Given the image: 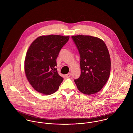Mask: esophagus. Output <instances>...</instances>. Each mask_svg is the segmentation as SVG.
<instances>
[{
  "label": "esophagus",
  "mask_w": 133,
  "mask_h": 133,
  "mask_svg": "<svg viewBox=\"0 0 133 133\" xmlns=\"http://www.w3.org/2000/svg\"><path fill=\"white\" fill-rule=\"evenodd\" d=\"M70 76H71V74H70V73H68V74H67V75H65V77H66V78H69Z\"/></svg>",
  "instance_id": "obj_1"
}]
</instances>
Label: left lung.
<instances>
[{"instance_id": "1", "label": "left lung", "mask_w": 133, "mask_h": 133, "mask_svg": "<svg viewBox=\"0 0 133 133\" xmlns=\"http://www.w3.org/2000/svg\"><path fill=\"white\" fill-rule=\"evenodd\" d=\"M71 38L80 56L81 75L75 82L82 93L95 94L106 84L110 76L111 60L107 47L97 37L77 35Z\"/></svg>"}]
</instances>
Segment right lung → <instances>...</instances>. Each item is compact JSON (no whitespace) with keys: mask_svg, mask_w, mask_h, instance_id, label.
<instances>
[{"mask_svg":"<svg viewBox=\"0 0 133 133\" xmlns=\"http://www.w3.org/2000/svg\"><path fill=\"white\" fill-rule=\"evenodd\" d=\"M69 36L50 35L36 39L29 46L25 57V72L32 87L45 95L55 92L63 81L55 67L56 58Z\"/></svg>","mask_w":133,"mask_h":133,"instance_id":"add662e5","label":"right lung"}]
</instances>
